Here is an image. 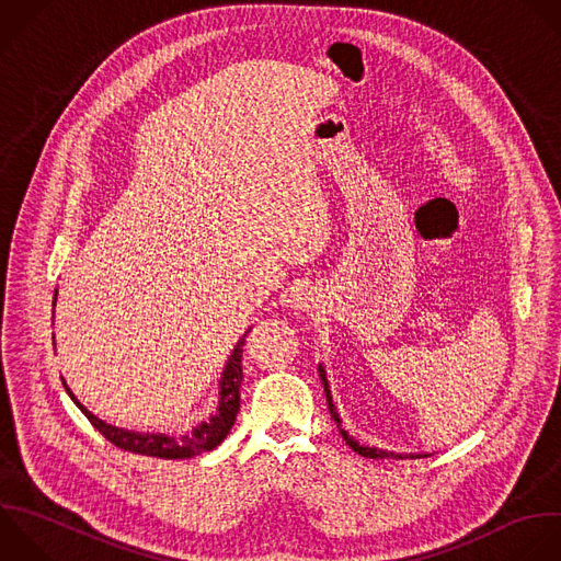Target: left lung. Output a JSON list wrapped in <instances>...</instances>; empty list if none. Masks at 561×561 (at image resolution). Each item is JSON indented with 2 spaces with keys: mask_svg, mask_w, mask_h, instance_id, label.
I'll return each instance as SVG.
<instances>
[{
  "mask_svg": "<svg viewBox=\"0 0 561 561\" xmlns=\"http://www.w3.org/2000/svg\"><path fill=\"white\" fill-rule=\"evenodd\" d=\"M318 373H320V381L324 386V392H327V403H329V412H331V419L337 423V430L342 434V438L346 440V445L357 451L359 456H366V458H421L425 454H394V451H383V449H377V447H368V445H359L344 427H342V421H340V414L333 405V399H331V390H329V381H327V373L322 366H318Z\"/></svg>",
  "mask_w": 561,
  "mask_h": 561,
  "instance_id": "1",
  "label": "left lung"
}]
</instances>
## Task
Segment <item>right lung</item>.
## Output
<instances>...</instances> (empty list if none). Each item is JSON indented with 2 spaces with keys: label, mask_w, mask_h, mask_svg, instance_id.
I'll return each mask as SVG.
<instances>
[{
  "label": "right lung",
  "mask_w": 561,
  "mask_h": 561,
  "mask_svg": "<svg viewBox=\"0 0 561 561\" xmlns=\"http://www.w3.org/2000/svg\"><path fill=\"white\" fill-rule=\"evenodd\" d=\"M55 302H57V291H55ZM250 329L245 331V335H241V340L237 342L232 355L228 357V364L224 368V377L219 381V405L217 412L208 419L202 421L191 434H182V436H169V434H149V432H134V430H125V427H116L110 425L105 421H101L99 416H94L68 388L66 379L61 377L68 394L72 397V401L81 408V412L90 419V423L107 438L112 440L116 447L125 449V451H134V454H142V456H158V458H193L202 451H210L215 449L232 430L234 421H237V412L241 408V381H243V370H241V357H243V344L248 337Z\"/></svg>",
  "instance_id": "1"
}]
</instances>
